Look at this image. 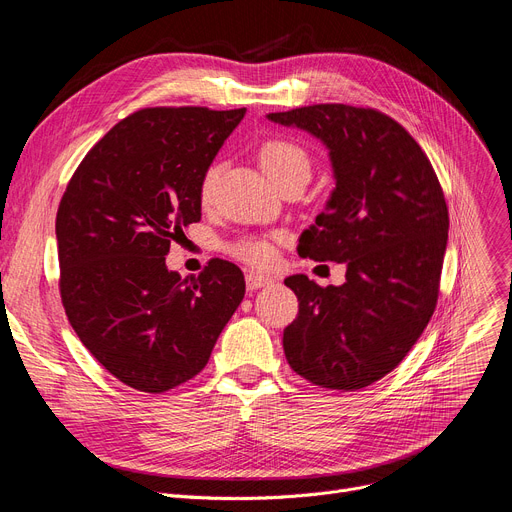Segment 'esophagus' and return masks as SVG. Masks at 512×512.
I'll list each match as a JSON object with an SVG mask.
<instances>
[{
	"mask_svg": "<svg viewBox=\"0 0 512 512\" xmlns=\"http://www.w3.org/2000/svg\"><path fill=\"white\" fill-rule=\"evenodd\" d=\"M245 280H247V288H249V290H257V288L267 286V284L272 282V278H267V276L257 274V272H249V274L245 276Z\"/></svg>",
	"mask_w": 512,
	"mask_h": 512,
	"instance_id": "esophagus-1",
	"label": "esophagus"
}]
</instances>
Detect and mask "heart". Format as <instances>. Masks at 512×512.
I'll use <instances>...</instances> for the list:
<instances>
[{
  "mask_svg": "<svg viewBox=\"0 0 512 512\" xmlns=\"http://www.w3.org/2000/svg\"><path fill=\"white\" fill-rule=\"evenodd\" d=\"M261 166L280 188L292 182L307 184L311 178V155L307 149L288 137H272L259 147ZM220 180V164H209L199 180V201L203 205L213 201L215 186ZM228 255L249 265H265L274 257V249L267 240L242 236L226 247Z\"/></svg>",
  "mask_w": 512,
  "mask_h": 512,
  "instance_id": "1",
  "label": "heart"
}]
</instances>
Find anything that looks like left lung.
<instances>
[{
	"label": "left lung",
	"instance_id": "1",
	"mask_svg": "<svg viewBox=\"0 0 512 512\" xmlns=\"http://www.w3.org/2000/svg\"><path fill=\"white\" fill-rule=\"evenodd\" d=\"M330 149L336 188L299 255L346 261L342 286L284 280L299 299L284 330L288 365L328 390H359L409 355L432 319L448 240V207L419 143L373 107L315 103L267 116Z\"/></svg>",
	"mask_w": 512,
	"mask_h": 512
}]
</instances>
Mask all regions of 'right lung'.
<instances>
[{
    "instance_id": "obj_1",
    "label": "right lung",
    "mask_w": 512,
    "mask_h": 512,
    "mask_svg": "<svg viewBox=\"0 0 512 512\" xmlns=\"http://www.w3.org/2000/svg\"><path fill=\"white\" fill-rule=\"evenodd\" d=\"M240 110L145 107L80 161L56 215L60 297L87 351L122 384L168 392L207 365L245 297V276L211 259L182 280L172 240L201 220L199 180Z\"/></svg>"
}]
</instances>
